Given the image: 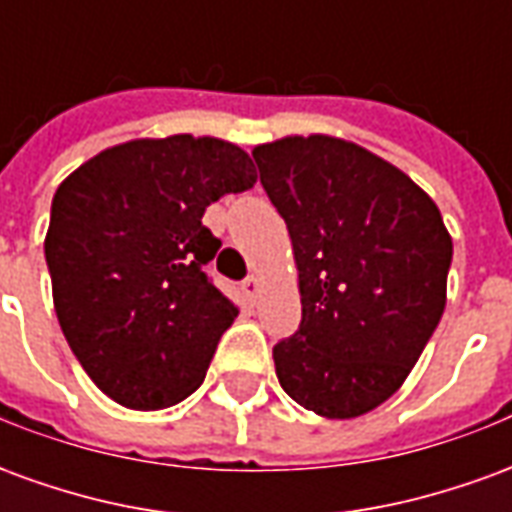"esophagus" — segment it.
Returning <instances> with one entry per match:
<instances>
[{"label": "esophagus", "mask_w": 512, "mask_h": 512, "mask_svg": "<svg viewBox=\"0 0 512 512\" xmlns=\"http://www.w3.org/2000/svg\"><path fill=\"white\" fill-rule=\"evenodd\" d=\"M241 288H244V296L249 301H255L257 299V293H260V279L255 277V274H249V277L244 279V285H241Z\"/></svg>", "instance_id": "34e87169"}]
</instances>
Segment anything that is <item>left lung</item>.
Masks as SVG:
<instances>
[{
  "label": "left lung",
  "mask_w": 512,
  "mask_h": 512,
  "mask_svg": "<svg viewBox=\"0 0 512 512\" xmlns=\"http://www.w3.org/2000/svg\"><path fill=\"white\" fill-rule=\"evenodd\" d=\"M299 268L301 323L274 345L299 406L351 419L395 395L436 332L452 238L436 202L365 147L288 136L252 150Z\"/></svg>",
  "instance_id": "left-lung-1"
}]
</instances>
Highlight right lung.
Masks as SVG:
<instances>
[{"label":"right lung","mask_w":512,"mask_h":512,"mask_svg":"<svg viewBox=\"0 0 512 512\" xmlns=\"http://www.w3.org/2000/svg\"><path fill=\"white\" fill-rule=\"evenodd\" d=\"M255 180L241 147L178 134L109 147L60 183L46 233L54 310L120 406H175L202 384L238 315L205 271L222 241L202 213Z\"/></svg>","instance_id":"obj_1"}]
</instances>
